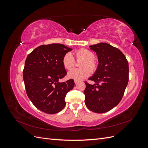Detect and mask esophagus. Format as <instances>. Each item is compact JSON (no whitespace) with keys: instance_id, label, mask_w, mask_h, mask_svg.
Listing matches in <instances>:
<instances>
[{"instance_id":"1","label":"esophagus","mask_w":148,"mask_h":148,"mask_svg":"<svg viewBox=\"0 0 148 148\" xmlns=\"http://www.w3.org/2000/svg\"><path fill=\"white\" fill-rule=\"evenodd\" d=\"M79 83V81H78V80H75V83L77 84H78Z\"/></svg>"}]
</instances>
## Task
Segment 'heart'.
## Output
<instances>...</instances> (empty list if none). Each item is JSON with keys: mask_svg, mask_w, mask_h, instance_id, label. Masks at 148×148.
Wrapping results in <instances>:
<instances>
[{"mask_svg": "<svg viewBox=\"0 0 148 148\" xmlns=\"http://www.w3.org/2000/svg\"><path fill=\"white\" fill-rule=\"evenodd\" d=\"M76 57L78 59H83L79 66L82 68L73 69L68 73V77L75 80H82L90 75L92 71H95L96 65L95 63V56L94 53L88 49H82L75 53ZM62 65L66 70H70L75 65V60L70 52H67L62 59Z\"/></svg>", "mask_w": 148, "mask_h": 148, "instance_id": "1", "label": "heart"}]
</instances>
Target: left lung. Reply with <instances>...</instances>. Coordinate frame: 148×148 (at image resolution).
I'll return each mask as SVG.
<instances>
[{"label":"left lung","instance_id":"1","mask_svg":"<svg viewBox=\"0 0 148 148\" xmlns=\"http://www.w3.org/2000/svg\"><path fill=\"white\" fill-rule=\"evenodd\" d=\"M95 51L99 65L88 79L84 82L85 104L96 113H104L113 109L122 100L128 82V62L119 49L101 42L89 46Z\"/></svg>","mask_w":148,"mask_h":148}]
</instances>
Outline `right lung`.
<instances>
[{
	"label": "right lung",
	"mask_w": 148,
	"mask_h": 148,
	"mask_svg": "<svg viewBox=\"0 0 148 148\" xmlns=\"http://www.w3.org/2000/svg\"><path fill=\"white\" fill-rule=\"evenodd\" d=\"M71 50L62 44L41 45L26 58L23 71L26 92L34 106L43 112H59L66 104L67 92L74 87L72 79L59 82L67 73L62 59Z\"/></svg>",
	"instance_id": "right-lung-1"
}]
</instances>
